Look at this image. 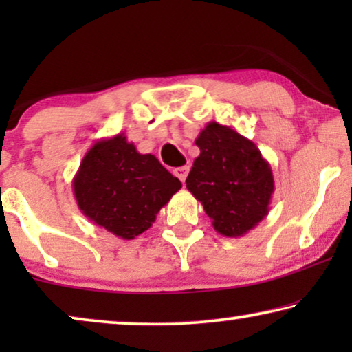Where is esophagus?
I'll return each instance as SVG.
<instances>
[{
    "mask_svg": "<svg viewBox=\"0 0 352 352\" xmlns=\"http://www.w3.org/2000/svg\"><path fill=\"white\" fill-rule=\"evenodd\" d=\"M173 173H175V176L177 177V179H179L181 182H184L187 175H189V166H179V168H176Z\"/></svg>",
    "mask_w": 352,
    "mask_h": 352,
    "instance_id": "obj_1",
    "label": "esophagus"
}]
</instances>
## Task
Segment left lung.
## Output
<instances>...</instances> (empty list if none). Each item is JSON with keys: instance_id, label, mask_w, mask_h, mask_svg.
<instances>
[{"instance_id": "8db88e82", "label": "left lung", "mask_w": 352, "mask_h": 352, "mask_svg": "<svg viewBox=\"0 0 352 352\" xmlns=\"http://www.w3.org/2000/svg\"><path fill=\"white\" fill-rule=\"evenodd\" d=\"M195 144L200 155L186 179L187 190L204 205L216 232L243 237L269 213L271 165L253 141L216 122L201 129Z\"/></svg>"}]
</instances>
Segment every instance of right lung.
Returning a JSON list of instances; mask_svg holds the SVG:
<instances>
[{
  "label": "right lung",
  "instance_id": "right-lung-1",
  "mask_svg": "<svg viewBox=\"0 0 352 352\" xmlns=\"http://www.w3.org/2000/svg\"><path fill=\"white\" fill-rule=\"evenodd\" d=\"M81 213L120 239L151 228L181 181L151 153H139L123 133L96 141L72 182Z\"/></svg>",
  "mask_w": 352,
  "mask_h": 352
}]
</instances>
